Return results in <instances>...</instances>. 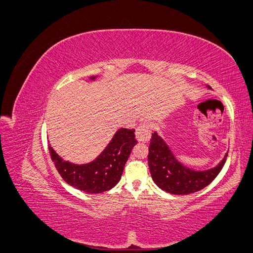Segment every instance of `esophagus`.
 <instances>
[{
    "label": "esophagus",
    "mask_w": 253,
    "mask_h": 253,
    "mask_svg": "<svg viewBox=\"0 0 253 253\" xmlns=\"http://www.w3.org/2000/svg\"><path fill=\"white\" fill-rule=\"evenodd\" d=\"M151 126L149 122H143V124H140L138 127L136 128V138L138 141L141 142H148L151 138Z\"/></svg>",
    "instance_id": "1"
}]
</instances>
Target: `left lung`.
Instances as JSON below:
<instances>
[{
    "instance_id": "left-lung-1",
    "label": "left lung",
    "mask_w": 253,
    "mask_h": 253,
    "mask_svg": "<svg viewBox=\"0 0 253 253\" xmlns=\"http://www.w3.org/2000/svg\"><path fill=\"white\" fill-rule=\"evenodd\" d=\"M210 88L211 86L208 85ZM208 171L196 172L178 163L165 141L156 132L152 134L149 145V168L156 185L172 194H190L200 191L216 177L226 163V158Z\"/></svg>"
}]
</instances>
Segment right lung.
I'll return each instance as SVG.
<instances>
[{
    "label": "right lung",
    "instance_id": "right-lung-1",
    "mask_svg": "<svg viewBox=\"0 0 253 253\" xmlns=\"http://www.w3.org/2000/svg\"><path fill=\"white\" fill-rule=\"evenodd\" d=\"M134 128H120L105 150L94 162L74 165L58 156L49 147L50 158L59 174L68 185L86 193H101L112 189L119 181L135 139Z\"/></svg>",
    "mask_w": 253,
    "mask_h": 253
}]
</instances>
